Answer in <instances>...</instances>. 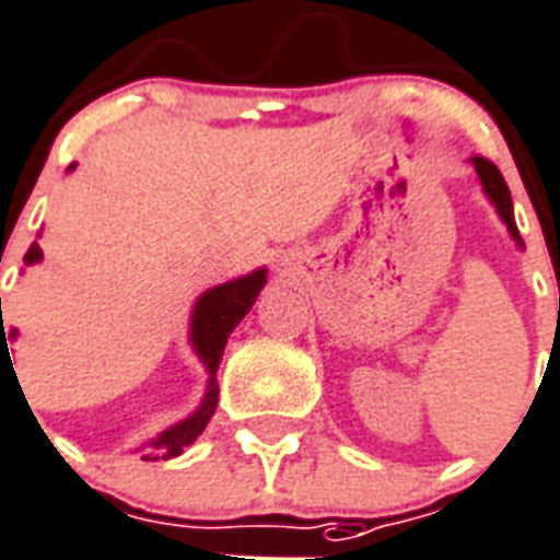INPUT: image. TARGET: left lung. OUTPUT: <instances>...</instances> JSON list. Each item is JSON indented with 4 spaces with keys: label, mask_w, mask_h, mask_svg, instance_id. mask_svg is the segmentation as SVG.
<instances>
[{
    "label": "left lung",
    "mask_w": 560,
    "mask_h": 560,
    "mask_svg": "<svg viewBox=\"0 0 560 560\" xmlns=\"http://www.w3.org/2000/svg\"><path fill=\"white\" fill-rule=\"evenodd\" d=\"M474 167H477V176H480L482 187H486V194L491 196V202L498 205L500 217L509 225V234L521 243V234H517V228H514V217H512V196H509L506 178L500 176V170L491 164L489 159H482V155H474Z\"/></svg>",
    "instance_id": "1"
}]
</instances>
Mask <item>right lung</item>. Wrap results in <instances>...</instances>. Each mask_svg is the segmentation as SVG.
<instances>
[{
    "mask_svg": "<svg viewBox=\"0 0 560 560\" xmlns=\"http://www.w3.org/2000/svg\"><path fill=\"white\" fill-rule=\"evenodd\" d=\"M43 257L39 245L34 243L25 254V262H37ZM266 283V271H254L248 277H240L234 283L219 285V289H210L208 294H202V301L196 303V315H194V343L202 361L210 370V384H208V396H205L202 407L196 410L190 419H185L176 428H170L159 436V440L147 448V454L141 459H170L178 457L185 445L199 436L205 431V424L210 422V416L217 410L219 399V387H217V370L219 361H222V352H225V343L234 332V326L243 320L248 312H252L254 301H257L259 289ZM8 341L11 335H4V320H2V298H0V366L11 364V352H8ZM16 375V373H13ZM20 382V378H16Z\"/></svg>",
    "mask_w": 560,
    "mask_h": 560,
    "instance_id": "right-lung-1",
    "label": "right lung"
}]
</instances>
